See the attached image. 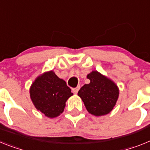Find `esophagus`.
I'll return each mask as SVG.
<instances>
[{"label": "esophagus", "instance_id": "34e87169", "mask_svg": "<svg viewBox=\"0 0 150 150\" xmlns=\"http://www.w3.org/2000/svg\"><path fill=\"white\" fill-rule=\"evenodd\" d=\"M79 89H80V86H78L77 88H72V92H73L74 93H78V91H79Z\"/></svg>", "mask_w": 150, "mask_h": 150}]
</instances>
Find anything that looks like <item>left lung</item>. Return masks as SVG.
Instances as JSON below:
<instances>
[{"instance_id": "8db88e82", "label": "left lung", "mask_w": 150, "mask_h": 150, "mask_svg": "<svg viewBox=\"0 0 150 150\" xmlns=\"http://www.w3.org/2000/svg\"><path fill=\"white\" fill-rule=\"evenodd\" d=\"M91 82L84 84L78 95L81 98L88 112L95 116L104 115L112 110L119 95L117 85L97 71L87 75Z\"/></svg>"}]
</instances>
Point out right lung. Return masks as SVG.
<instances>
[{
  "instance_id": "right-lung-1",
  "label": "right lung",
  "mask_w": 150,
  "mask_h": 150,
  "mask_svg": "<svg viewBox=\"0 0 150 150\" xmlns=\"http://www.w3.org/2000/svg\"><path fill=\"white\" fill-rule=\"evenodd\" d=\"M73 93L66 81L53 71L38 76L30 88V97L36 109L48 118L59 116Z\"/></svg>"
}]
</instances>
